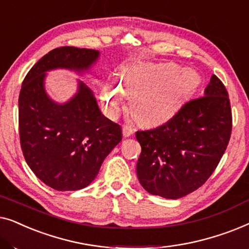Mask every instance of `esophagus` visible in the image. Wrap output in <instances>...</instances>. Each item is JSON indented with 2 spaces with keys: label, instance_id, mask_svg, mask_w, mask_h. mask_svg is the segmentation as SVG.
Instances as JSON below:
<instances>
[{
  "label": "esophagus",
  "instance_id": "obj_1",
  "mask_svg": "<svg viewBox=\"0 0 249 249\" xmlns=\"http://www.w3.org/2000/svg\"><path fill=\"white\" fill-rule=\"evenodd\" d=\"M135 132V129L131 127V125H128V124H124V127H122V134H124V137H130V136L134 135Z\"/></svg>",
  "mask_w": 249,
  "mask_h": 249
}]
</instances>
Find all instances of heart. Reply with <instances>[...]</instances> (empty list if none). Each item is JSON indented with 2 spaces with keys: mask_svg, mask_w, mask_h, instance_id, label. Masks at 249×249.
Segmentation results:
<instances>
[{
  "mask_svg": "<svg viewBox=\"0 0 249 249\" xmlns=\"http://www.w3.org/2000/svg\"><path fill=\"white\" fill-rule=\"evenodd\" d=\"M199 81L196 72L182 71L176 64L134 62L119 70L117 84L104 85L101 96L113 117L120 112L125 95L130 97V112L139 124H158L176 113Z\"/></svg>",
  "mask_w": 249,
  "mask_h": 249,
  "instance_id": "b5f03b06",
  "label": "heart"
}]
</instances>
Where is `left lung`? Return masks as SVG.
<instances>
[{
	"instance_id": "8db88e82",
	"label": "left lung",
	"mask_w": 249,
	"mask_h": 249,
	"mask_svg": "<svg viewBox=\"0 0 249 249\" xmlns=\"http://www.w3.org/2000/svg\"><path fill=\"white\" fill-rule=\"evenodd\" d=\"M232 130L230 100L213 74L204 96L190 100L159 127L138 130L137 177L146 192L177 199L195 192L216 169Z\"/></svg>"
}]
</instances>
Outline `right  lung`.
Listing matches in <instances>:
<instances>
[{"label":"right lung","instance_id":"add662e5","mask_svg":"<svg viewBox=\"0 0 249 249\" xmlns=\"http://www.w3.org/2000/svg\"><path fill=\"white\" fill-rule=\"evenodd\" d=\"M98 55L89 49H54L29 70L20 89L23 156L37 178L60 192L83 189L96 178L104 159L121 142L122 129L102 114L83 81L68 103H54L44 89L45 72L56 68L88 70Z\"/></svg>","mask_w":249,"mask_h":249}]
</instances>
